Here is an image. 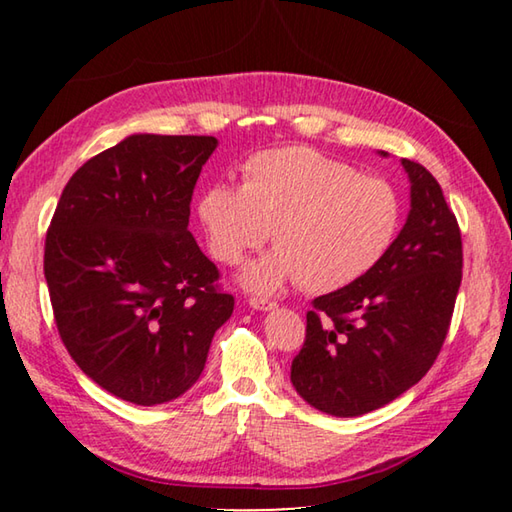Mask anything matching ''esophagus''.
Segmentation results:
<instances>
[{
  "label": "esophagus",
  "mask_w": 512,
  "mask_h": 512,
  "mask_svg": "<svg viewBox=\"0 0 512 512\" xmlns=\"http://www.w3.org/2000/svg\"><path fill=\"white\" fill-rule=\"evenodd\" d=\"M248 302H250V307H255V309H259V311H268V309H275V307H277L275 300L259 298V296H253Z\"/></svg>",
  "instance_id": "esophagus-1"
}]
</instances>
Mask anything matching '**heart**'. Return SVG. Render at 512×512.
I'll return each instance as SVG.
<instances>
[{
  "label": "heart",
  "instance_id": "1",
  "mask_svg": "<svg viewBox=\"0 0 512 512\" xmlns=\"http://www.w3.org/2000/svg\"><path fill=\"white\" fill-rule=\"evenodd\" d=\"M400 214L388 180L311 146L255 153L241 167V187L216 183L198 201L207 244L223 264L244 262L273 230L277 248L244 271L259 293L296 280L311 293L357 282L393 246Z\"/></svg>",
  "mask_w": 512,
  "mask_h": 512
}]
</instances>
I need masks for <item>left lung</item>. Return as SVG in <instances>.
Returning <instances> with one entry per match:
<instances>
[{"label":"left lung","mask_w":512,"mask_h":512,"mask_svg":"<svg viewBox=\"0 0 512 512\" xmlns=\"http://www.w3.org/2000/svg\"><path fill=\"white\" fill-rule=\"evenodd\" d=\"M386 155V153H384ZM411 212L381 262L348 287L311 300L291 381L314 409L354 418L427 375L452 323L463 241L438 180L402 160Z\"/></svg>","instance_id":"1"}]
</instances>
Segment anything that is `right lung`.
Returning <instances> with one entry per match:
<instances>
[{
  "label": "right lung",
  "instance_id": "right-lung-1",
  "mask_svg": "<svg viewBox=\"0 0 512 512\" xmlns=\"http://www.w3.org/2000/svg\"><path fill=\"white\" fill-rule=\"evenodd\" d=\"M210 135H131L69 178L45 239L60 339L121 400L183 395L205 368L235 298L189 225Z\"/></svg>",
  "mask_w": 512,
  "mask_h": 512
}]
</instances>
